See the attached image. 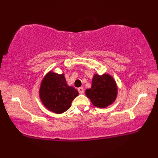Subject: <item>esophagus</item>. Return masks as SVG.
Returning <instances> with one entry per match:
<instances>
[{"label":"esophagus","instance_id":"1","mask_svg":"<svg viewBox=\"0 0 158 158\" xmlns=\"http://www.w3.org/2000/svg\"><path fill=\"white\" fill-rule=\"evenodd\" d=\"M78 91H79V94H83V92H84V89H83V88H82V87H81V88H78Z\"/></svg>","mask_w":158,"mask_h":158}]
</instances>
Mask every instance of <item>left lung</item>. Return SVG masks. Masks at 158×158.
Instances as JSON below:
<instances>
[{
	"label": "left lung",
	"mask_w": 158,
	"mask_h": 158,
	"mask_svg": "<svg viewBox=\"0 0 158 158\" xmlns=\"http://www.w3.org/2000/svg\"><path fill=\"white\" fill-rule=\"evenodd\" d=\"M85 95L93 105L106 108L115 101L117 95V86L113 77L109 74L93 77L91 88L85 90Z\"/></svg>",
	"instance_id": "obj_1"
}]
</instances>
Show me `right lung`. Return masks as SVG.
Wrapping results in <instances>:
<instances>
[{
	"label": "right lung",
	"mask_w": 158,
	"mask_h": 158,
	"mask_svg": "<svg viewBox=\"0 0 158 158\" xmlns=\"http://www.w3.org/2000/svg\"><path fill=\"white\" fill-rule=\"evenodd\" d=\"M79 92L67 85L64 75L49 71L42 80L39 96L42 103L53 113L60 114L71 106L72 101Z\"/></svg>",
	"instance_id": "right-lung-1"
}]
</instances>
